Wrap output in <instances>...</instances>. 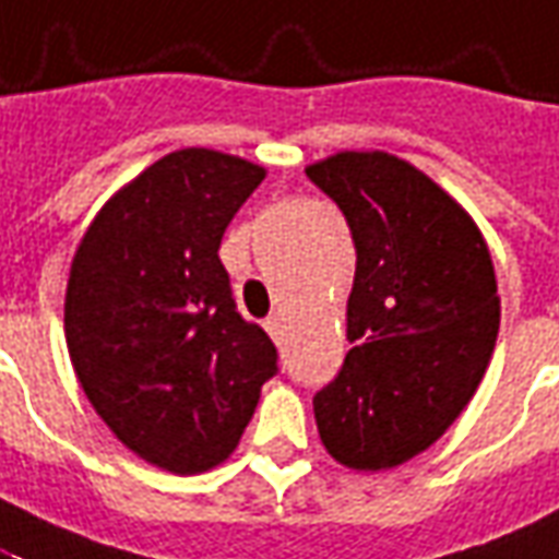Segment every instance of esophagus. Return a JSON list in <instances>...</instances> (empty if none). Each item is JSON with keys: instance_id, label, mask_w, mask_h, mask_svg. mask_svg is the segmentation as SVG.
I'll use <instances>...</instances> for the list:
<instances>
[{"instance_id": "esophagus-1", "label": "esophagus", "mask_w": 559, "mask_h": 559, "mask_svg": "<svg viewBox=\"0 0 559 559\" xmlns=\"http://www.w3.org/2000/svg\"><path fill=\"white\" fill-rule=\"evenodd\" d=\"M265 330H269V336H272L275 343H281V336H284V324H281L278 314H269V318H265Z\"/></svg>"}]
</instances>
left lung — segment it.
<instances>
[{"instance_id":"obj_1","label":"left lung","mask_w":559,"mask_h":559,"mask_svg":"<svg viewBox=\"0 0 559 559\" xmlns=\"http://www.w3.org/2000/svg\"><path fill=\"white\" fill-rule=\"evenodd\" d=\"M340 204L358 250L348 355L314 394L328 453L355 471L404 465L468 407L499 336L489 248L465 207L389 152L306 168Z\"/></svg>"}]
</instances>
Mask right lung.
<instances>
[{
	"mask_svg": "<svg viewBox=\"0 0 559 559\" xmlns=\"http://www.w3.org/2000/svg\"><path fill=\"white\" fill-rule=\"evenodd\" d=\"M263 177L226 152H170L106 201L72 257L63 330L75 376L109 431L170 474L226 462L278 373L216 253Z\"/></svg>",
	"mask_w": 559,
	"mask_h": 559,
	"instance_id": "right-lung-1",
	"label": "right lung"
}]
</instances>
